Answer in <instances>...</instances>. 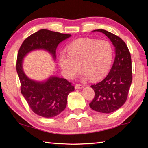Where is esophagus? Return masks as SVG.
<instances>
[{"instance_id": "1", "label": "esophagus", "mask_w": 148, "mask_h": 148, "mask_svg": "<svg viewBox=\"0 0 148 148\" xmlns=\"http://www.w3.org/2000/svg\"><path fill=\"white\" fill-rule=\"evenodd\" d=\"M84 85L83 84H76L75 85V89H82L83 87H84Z\"/></svg>"}]
</instances>
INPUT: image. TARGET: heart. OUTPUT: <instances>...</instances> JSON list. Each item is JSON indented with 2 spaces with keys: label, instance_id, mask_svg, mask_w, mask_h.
I'll return each mask as SVG.
<instances>
[{
  "label": "heart",
  "instance_id": "1",
  "mask_svg": "<svg viewBox=\"0 0 148 148\" xmlns=\"http://www.w3.org/2000/svg\"><path fill=\"white\" fill-rule=\"evenodd\" d=\"M113 59V48L108 41L79 39L68 47V53L60 54L59 64L67 77L72 78L80 71L86 76L97 80L106 75Z\"/></svg>",
  "mask_w": 148,
  "mask_h": 148
}]
</instances>
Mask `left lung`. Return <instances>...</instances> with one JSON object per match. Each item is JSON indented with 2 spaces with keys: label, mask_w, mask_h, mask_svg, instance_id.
<instances>
[{
  "label": "left lung",
  "mask_w": 148,
  "mask_h": 148,
  "mask_svg": "<svg viewBox=\"0 0 148 148\" xmlns=\"http://www.w3.org/2000/svg\"><path fill=\"white\" fill-rule=\"evenodd\" d=\"M93 31L104 33L116 48V57L108 74L101 82L91 86L95 97L89 106L97 112L109 114L119 109L127 101L132 80L131 53L119 36L104 29Z\"/></svg>",
  "instance_id": "8db88e82"
}]
</instances>
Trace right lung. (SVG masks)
I'll list each match as a JSON object with an SVG mask.
<instances>
[{"label": "right lung", "instance_id": "obj_1", "mask_svg": "<svg viewBox=\"0 0 148 148\" xmlns=\"http://www.w3.org/2000/svg\"><path fill=\"white\" fill-rule=\"evenodd\" d=\"M71 34L41 29L25 40L17 57L16 70L21 84V92L32 111L40 116L53 117L65 109L67 97L74 90L71 82L64 78L53 76L45 82H37L27 77L22 69L23 57L34 49H43L56 59L58 44Z\"/></svg>", "mask_w": 148, "mask_h": 148}]
</instances>
